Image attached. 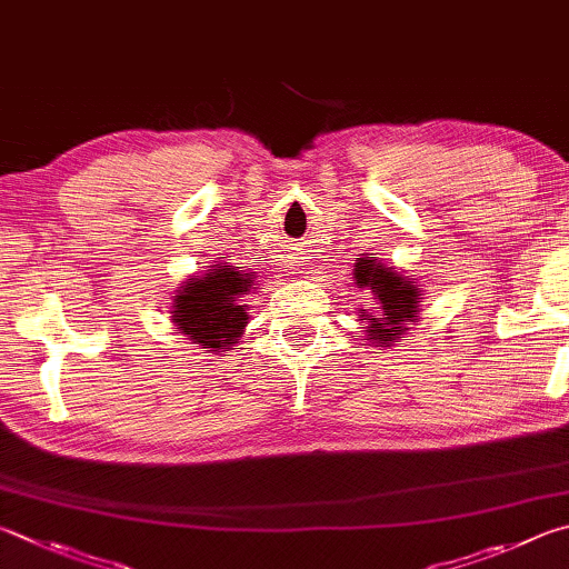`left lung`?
Here are the masks:
<instances>
[{
	"label": "left lung",
	"mask_w": 569,
	"mask_h": 569,
	"mask_svg": "<svg viewBox=\"0 0 569 569\" xmlns=\"http://www.w3.org/2000/svg\"><path fill=\"white\" fill-rule=\"evenodd\" d=\"M355 284L360 290H370L375 300L372 310H360V320L367 322L362 327L365 337L375 347L392 350L395 342L412 330L410 325L420 322L422 284L395 264L367 254L355 259Z\"/></svg>",
	"instance_id": "left-lung-1"
}]
</instances>
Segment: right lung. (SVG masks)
Here are the masks:
<instances>
[{
	"mask_svg": "<svg viewBox=\"0 0 569 569\" xmlns=\"http://www.w3.org/2000/svg\"><path fill=\"white\" fill-rule=\"evenodd\" d=\"M252 290H257L254 272L229 262L209 264L174 290L169 307L174 330L204 352H229L244 335L249 322L244 297Z\"/></svg>",
	"mask_w": 569,
	"mask_h": 569,
	"instance_id": "right-lung-1",
	"label": "right lung"
}]
</instances>
